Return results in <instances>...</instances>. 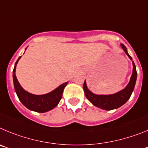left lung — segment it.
<instances>
[{"mask_svg":"<svg viewBox=\"0 0 148 148\" xmlns=\"http://www.w3.org/2000/svg\"><path fill=\"white\" fill-rule=\"evenodd\" d=\"M121 46L125 52V53L130 58V59L132 60L131 56L128 54L127 51L126 47L123 44H121ZM133 74H132L130 81L127 84V86L124 90H121V91L115 94L108 95H95V94L92 93V92H90V90H88L87 84H86V82L84 81L83 87L87 99L93 105L96 106V107L101 108V109L106 110H111L116 109V108H119L124 104H125L127 101L128 99H130V95H131L132 92L133 91V89H134V87H135L136 81V65L133 61Z\"/></svg>","mask_w":148,"mask_h":148,"instance_id":"left-lung-1","label":"left lung"}]
</instances>
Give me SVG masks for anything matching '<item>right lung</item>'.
Here are the masks:
<instances>
[{
  "instance_id": "right-lung-1",
  "label": "right lung",
  "mask_w": 148,
  "mask_h": 148,
  "mask_svg": "<svg viewBox=\"0 0 148 148\" xmlns=\"http://www.w3.org/2000/svg\"><path fill=\"white\" fill-rule=\"evenodd\" d=\"M21 57H19L18 59L17 60L14 70H13L14 87H15V92H16L18 99L21 101V102L30 110L38 112V113H45V112H47V111L51 110L52 109L56 108L61 101L63 91L67 84V82L62 84L58 88H56L51 92L45 94V95H33V94L27 92L22 88L20 84L18 83V79L15 75V68H16L18 61H19Z\"/></svg>"
}]
</instances>
